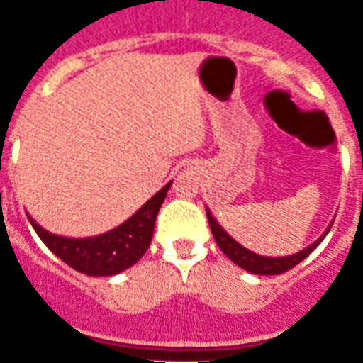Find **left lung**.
Instances as JSON below:
<instances>
[{
  "label": "left lung",
  "instance_id": "1",
  "mask_svg": "<svg viewBox=\"0 0 363 363\" xmlns=\"http://www.w3.org/2000/svg\"><path fill=\"white\" fill-rule=\"evenodd\" d=\"M205 213H207V220H209L213 238H215L216 245L220 247L222 252L226 254L233 264H238L239 267H242V269L248 271V273H254V275H281L284 271L292 269L294 265H298L299 262H303V259L320 245L322 239L326 238L328 232H330V228H332L333 224L332 222V224L328 226L326 232L322 233L320 238L316 239L315 242H311L309 247H305L303 250H299V252L296 254H290V256H277V258H273V256H259V254L245 248L241 242L235 241V239L218 224V220L213 216V213H211L209 209H205Z\"/></svg>",
  "mask_w": 363,
  "mask_h": 363
}]
</instances>
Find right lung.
Masks as SVG:
<instances>
[{
	"mask_svg": "<svg viewBox=\"0 0 363 363\" xmlns=\"http://www.w3.org/2000/svg\"><path fill=\"white\" fill-rule=\"evenodd\" d=\"M169 186L171 182H167L128 220L122 222L121 226L94 235V238L77 239L56 235V233H50L48 230L39 226L30 215L28 218H30L37 235L48 247V250H52L62 262L71 265L73 269L90 277L118 275L137 264L143 254L147 252L148 245L152 241L156 216H158V211L164 203Z\"/></svg>",
	"mask_w": 363,
	"mask_h": 363,
	"instance_id": "right-lung-1",
	"label": "right lung"
}]
</instances>
